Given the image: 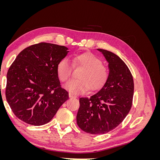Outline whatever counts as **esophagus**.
Wrapping results in <instances>:
<instances>
[{
  "label": "esophagus",
  "mask_w": 160,
  "mask_h": 160,
  "mask_svg": "<svg viewBox=\"0 0 160 160\" xmlns=\"http://www.w3.org/2000/svg\"><path fill=\"white\" fill-rule=\"evenodd\" d=\"M69 98H76V96L74 95L73 94H72L71 93H69Z\"/></svg>",
  "instance_id": "obj_1"
}]
</instances>
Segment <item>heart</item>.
Returning <instances> with one entry per match:
<instances>
[{
	"mask_svg": "<svg viewBox=\"0 0 160 160\" xmlns=\"http://www.w3.org/2000/svg\"><path fill=\"white\" fill-rule=\"evenodd\" d=\"M74 65L83 67L78 79H72L65 84V88L73 95L83 94L89 88L91 90L100 89L107 81L109 72L107 67L101 64L99 57L93 53L86 52L76 55ZM72 66L69 60L62 58L57 65V73L62 82L68 80L71 75Z\"/></svg>",
	"mask_w": 160,
	"mask_h": 160,
	"instance_id": "obj_1",
	"label": "heart"
}]
</instances>
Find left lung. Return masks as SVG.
I'll list each match as a JSON object with an SVG mask.
<instances>
[{"mask_svg": "<svg viewBox=\"0 0 160 160\" xmlns=\"http://www.w3.org/2000/svg\"><path fill=\"white\" fill-rule=\"evenodd\" d=\"M108 63L105 83L89 98H80L77 123L84 132L104 134L113 130L126 117L132 105L134 83L123 61L115 53L101 49Z\"/></svg>", "mask_w": 160, "mask_h": 160, "instance_id": "left-lung-1", "label": "left lung"}]
</instances>
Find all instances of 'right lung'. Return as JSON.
Masks as SVG:
<instances>
[{"label":"right lung","instance_id":"1","mask_svg":"<svg viewBox=\"0 0 160 160\" xmlns=\"http://www.w3.org/2000/svg\"><path fill=\"white\" fill-rule=\"evenodd\" d=\"M65 46L41 42L22 50L9 68L6 98L12 112L33 125L49 122L69 99L61 88L57 65L69 52Z\"/></svg>","mask_w":160,"mask_h":160}]
</instances>
